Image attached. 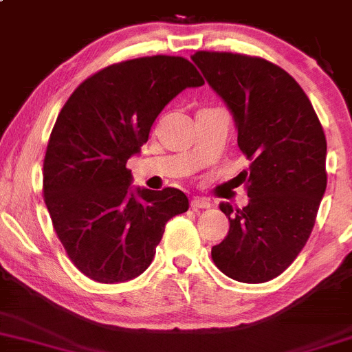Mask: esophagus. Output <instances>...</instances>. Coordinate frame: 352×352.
<instances>
[{"label": "esophagus", "instance_id": "obj_1", "mask_svg": "<svg viewBox=\"0 0 352 352\" xmlns=\"http://www.w3.org/2000/svg\"><path fill=\"white\" fill-rule=\"evenodd\" d=\"M191 206H193V208H208L210 201L206 200V198L197 197V198H193V200H191Z\"/></svg>", "mask_w": 352, "mask_h": 352}]
</instances>
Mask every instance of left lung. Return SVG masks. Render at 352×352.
Instances as JSON below:
<instances>
[{
    "label": "left lung",
    "mask_w": 352,
    "mask_h": 352,
    "mask_svg": "<svg viewBox=\"0 0 352 352\" xmlns=\"http://www.w3.org/2000/svg\"><path fill=\"white\" fill-rule=\"evenodd\" d=\"M191 59L230 108L239 149L251 161L249 203H220L230 229L212 259L232 280L264 283L296 259L315 226L327 186L324 129L305 91L276 64L208 50Z\"/></svg>",
    "instance_id": "left-lung-1"
}]
</instances>
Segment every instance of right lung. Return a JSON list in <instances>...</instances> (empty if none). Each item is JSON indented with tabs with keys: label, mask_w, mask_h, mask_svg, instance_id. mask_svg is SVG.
I'll return each mask as SVG.
<instances>
[{
	"label": "right lung",
	"mask_w": 352,
	"mask_h": 352,
	"mask_svg": "<svg viewBox=\"0 0 352 352\" xmlns=\"http://www.w3.org/2000/svg\"><path fill=\"white\" fill-rule=\"evenodd\" d=\"M201 85L184 57H139L89 76L60 110L43 159V200L69 259L91 280L142 274L168 220L188 210L176 188L132 190L126 161L149 140L162 108Z\"/></svg>",
	"instance_id": "right-lung-1"
}]
</instances>
